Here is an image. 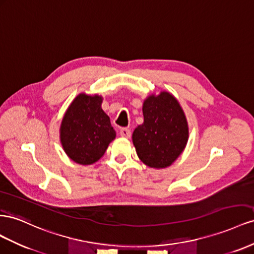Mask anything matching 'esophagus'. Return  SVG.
<instances>
[{
	"label": "esophagus",
	"instance_id": "1",
	"mask_svg": "<svg viewBox=\"0 0 254 254\" xmlns=\"http://www.w3.org/2000/svg\"><path fill=\"white\" fill-rule=\"evenodd\" d=\"M120 135L122 137H125V138H129V137H131V131L127 127H123L120 129Z\"/></svg>",
	"mask_w": 254,
	"mask_h": 254
}]
</instances>
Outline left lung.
Instances as JSON below:
<instances>
[{"mask_svg": "<svg viewBox=\"0 0 254 254\" xmlns=\"http://www.w3.org/2000/svg\"><path fill=\"white\" fill-rule=\"evenodd\" d=\"M143 123L132 135L140 161L154 169L167 168L184 151L190 129L182 106L168 91L152 93L142 104Z\"/></svg>", "mask_w": 254, "mask_h": 254, "instance_id": "obj_1", "label": "left lung"}]
</instances>
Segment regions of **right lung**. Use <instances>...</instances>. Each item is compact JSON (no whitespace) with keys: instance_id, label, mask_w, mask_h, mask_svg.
<instances>
[{"instance_id":"add662e5","label":"right lung","mask_w":254,"mask_h":254,"mask_svg":"<svg viewBox=\"0 0 254 254\" xmlns=\"http://www.w3.org/2000/svg\"><path fill=\"white\" fill-rule=\"evenodd\" d=\"M103 98L81 92L64 113L60 139L67 156L78 165L98 162L115 138L110 117L102 110Z\"/></svg>"}]
</instances>
